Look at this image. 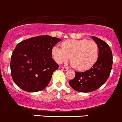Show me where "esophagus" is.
<instances>
[{
  "label": "esophagus",
  "instance_id": "1",
  "mask_svg": "<svg viewBox=\"0 0 122 122\" xmlns=\"http://www.w3.org/2000/svg\"><path fill=\"white\" fill-rule=\"evenodd\" d=\"M61 68H62V70H63V71H66L68 70V69L67 68H66V67H61Z\"/></svg>",
  "mask_w": 122,
  "mask_h": 122
}]
</instances>
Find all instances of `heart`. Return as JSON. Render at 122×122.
<instances>
[{
    "label": "heart",
    "instance_id": "b5f03b06",
    "mask_svg": "<svg viewBox=\"0 0 122 122\" xmlns=\"http://www.w3.org/2000/svg\"><path fill=\"white\" fill-rule=\"evenodd\" d=\"M62 49L54 46L52 54L58 63L68 61L72 66L77 70H87L92 67L97 61L99 48L94 41L87 39H70L63 42Z\"/></svg>",
    "mask_w": 122,
    "mask_h": 122
}]
</instances>
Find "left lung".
I'll list each match as a JSON object with an SVG mask.
<instances>
[{
  "mask_svg": "<svg viewBox=\"0 0 122 122\" xmlns=\"http://www.w3.org/2000/svg\"><path fill=\"white\" fill-rule=\"evenodd\" d=\"M92 39L99 48L97 61L90 70L85 72L75 71V76L69 83L75 91L81 92H92L101 87L108 80L113 65V55L106 42L97 37Z\"/></svg>",
  "mask_w": 122,
  "mask_h": 122,
  "instance_id": "left-lung-1",
  "label": "left lung"
}]
</instances>
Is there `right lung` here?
Returning a JSON list of instances; mask_svg holds the SVG:
<instances>
[{"label": "right lung", "mask_w": 122, "mask_h": 122, "mask_svg": "<svg viewBox=\"0 0 122 122\" xmlns=\"http://www.w3.org/2000/svg\"><path fill=\"white\" fill-rule=\"evenodd\" d=\"M61 41L59 38L42 35L19 43L12 52L10 63L14 83L30 92L45 89L59 67L52 58V49Z\"/></svg>", "instance_id": "right-lung-1"}]
</instances>
